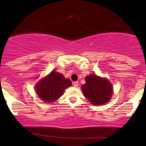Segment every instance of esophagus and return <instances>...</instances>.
Wrapping results in <instances>:
<instances>
[{"label":"esophagus","mask_w":146,"mask_h":146,"mask_svg":"<svg viewBox=\"0 0 146 146\" xmlns=\"http://www.w3.org/2000/svg\"><path fill=\"white\" fill-rule=\"evenodd\" d=\"M73 85L75 87H77L78 86V82H73Z\"/></svg>","instance_id":"obj_1"}]
</instances>
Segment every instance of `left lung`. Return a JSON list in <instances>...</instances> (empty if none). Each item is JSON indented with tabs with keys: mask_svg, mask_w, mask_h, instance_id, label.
Segmentation results:
<instances>
[{
	"mask_svg": "<svg viewBox=\"0 0 146 146\" xmlns=\"http://www.w3.org/2000/svg\"><path fill=\"white\" fill-rule=\"evenodd\" d=\"M86 84L82 86L85 97L94 105H103L110 100L113 94V88L106 78L94 74L85 78Z\"/></svg>",
	"mask_w": 146,
	"mask_h": 146,
	"instance_id": "obj_1",
	"label": "left lung"
}]
</instances>
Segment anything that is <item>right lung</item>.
I'll return each instance as SVG.
<instances>
[{
    "mask_svg": "<svg viewBox=\"0 0 146 146\" xmlns=\"http://www.w3.org/2000/svg\"><path fill=\"white\" fill-rule=\"evenodd\" d=\"M72 85L69 79L60 73L52 71L46 77L41 79L35 86L36 92L46 102H52L63 94L64 91Z\"/></svg>",
    "mask_w": 146,
    "mask_h": 146,
    "instance_id": "right-lung-1",
    "label": "right lung"
}]
</instances>
